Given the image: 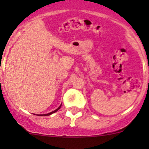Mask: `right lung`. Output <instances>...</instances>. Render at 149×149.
<instances>
[{
    "label": "right lung",
    "instance_id": "obj_1",
    "mask_svg": "<svg viewBox=\"0 0 149 149\" xmlns=\"http://www.w3.org/2000/svg\"><path fill=\"white\" fill-rule=\"evenodd\" d=\"M61 105H62V104H61ZM61 106H60V107H58V109H55V110L52 111V112H49V113H48V114H44V115H40V116H48V115H52V113H54V112H57V111H58V109H60V108H61Z\"/></svg>",
    "mask_w": 149,
    "mask_h": 149
}]
</instances>
